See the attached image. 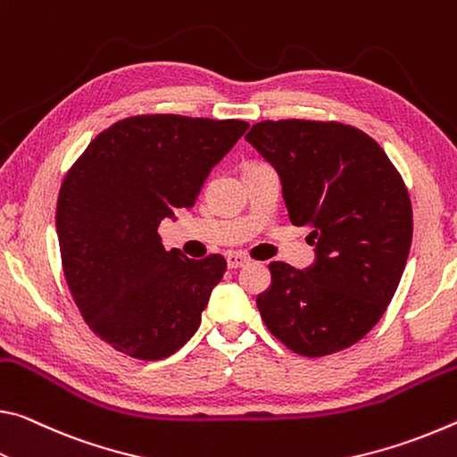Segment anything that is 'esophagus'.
I'll return each instance as SVG.
<instances>
[{"mask_svg":"<svg viewBox=\"0 0 457 457\" xmlns=\"http://www.w3.org/2000/svg\"><path fill=\"white\" fill-rule=\"evenodd\" d=\"M246 263H249V259H246L245 255H238V253H233V255L227 257L228 269H241V267H245Z\"/></svg>","mask_w":457,"mask_h":457,"instance_id":"esophagus-1","label":"esophagus"}]
</instances>
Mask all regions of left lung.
<instances>
[{"label": "left lung", "instance_id": "8db88e82", "mask_svg": "<svg viewBox=\"0 0 457 457\" xmlns=\"http://www.w3.org/2000/svg\"><path fill=\"white\" fill-rule=\"evenodd\" d=\"M245 139L278 170L289 220L308 227L316 259L269 265L257 308L302 356L350 348L391 303L405 269L413 211L401 174L375 139L336 121H261Z\"/></svg>", "mask_w": 457, "mask_h": 457}]
</instances>
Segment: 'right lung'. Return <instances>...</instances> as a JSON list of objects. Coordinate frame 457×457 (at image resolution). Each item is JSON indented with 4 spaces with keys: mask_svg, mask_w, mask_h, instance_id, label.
<instances>
[{
    "mask_svg": "<svg viewBox=\"0 0 457 457\" xmlns=\"http://www.w3.org/2000/svg\"><path fill=\"white\" fill-rule=\"evenodd\" d=\"M246 129L238 119L129 117L99 133L66 174L56 206L64 278L88 328L119 353L162 361L198 330L227 261L166 251L158 227L194 206Z\"/></svg>",
    "mask_w": 457,
    "mask_h": 457,
    "instance_id": "1",
    "label": "right lung"
}]
</instances>
